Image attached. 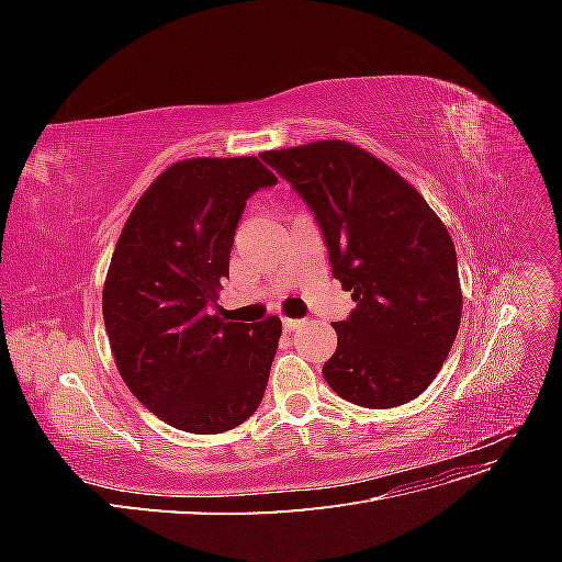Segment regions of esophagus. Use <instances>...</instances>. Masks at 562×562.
Returning a JSON list of instances; mask_svg holds the SVG:
<instances>
[{
	"instance_id": "1",
	"label": "esophagus",
	"mask_w": 562,
	"mask_h": 562,
	"mask_svg": "<svg viewBox=\"0 0 562 562\" xmlns=\"http://www.w3.org/2000/svg\"><path fill=\"white\" fill-rule=\"evenodd\" d=\"M302 326H304L302 318H283V330L285 333H293V330H297Z\"/></svg>"
}]
</instances>
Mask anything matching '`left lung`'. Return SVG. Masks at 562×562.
<instances>
[{
  "instance_id": "8db88e82",
  "label": "left lung",
  "mask_w": 562,
  "mask_h": 562,
  "mask_svg": "<svg viewBox=\"0 0 562 562\" xmlns=\"http://www.w3.org/2000/svg\"><path fill=\"white\" fill-rule=\"evenodd\" d=\"M314 211L333 277L356 310L333 323L323 378L363 407L417 398L443 368L462 321L452 236L415 187L347 140L260 155Z\"/></svg>"
}]
</instances>
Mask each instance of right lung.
Instances as JSON below:
<instances>
[{"mask_svg": "<svg viewBox=\"0 0 562 562\" xmlns=\"http://www.w3.org/2000/svg\"><path fill=\"white\" fill-rule=\"evenodd\" d=\"M277 176L258 157H196L166 168L119 234L103 318L119 375L149 413L190 434H223L265 396L281 318L209 314L229 279L246 199Z\"/></svg>", "mask_w": 562, "mask_h": 562, "instance_id": "add662e5", "label": "right lung"}]
</instances>
